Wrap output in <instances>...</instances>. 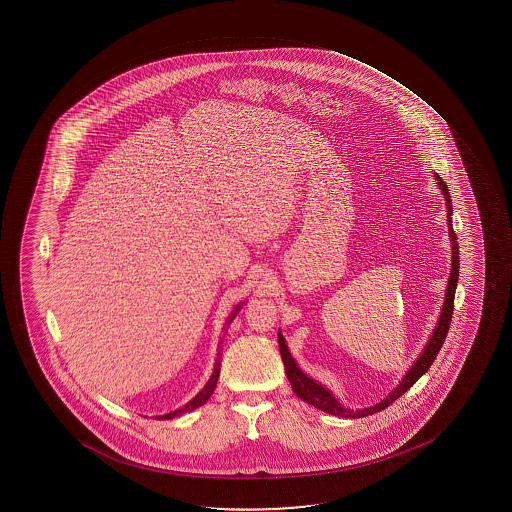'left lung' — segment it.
I'll list each match as a JSON object with an SVG mask.
<instances>
[{"mask_svg": "<svg viewBox=\"0 0 512 512\" xmlns=\"http://www.w3.org/2000/svg\"><path fill=\"white\" fill-rule=\"evenodd\" d=\"M435 181L437 186L441 188L446 200L447 208V227H449V239H451V273H449V280H447L446 297H444V306H442L441 316L439 321L435 324L434 331L430 335L427 345L423 347L422 353L418 355L415 364L408 369L400 384L391 391V393L379 401L377 405L367 406V408H360V410H353L347 406L341 405L340 401L336 400L335 394L331 393L328 388H324L323 384H319L316 379L307 376L306 372L300 371L299 365L295 362L294 357L288 352L287 343L282 336V331H278V345H280V353H282L283 365H285V374H287L292 391H294L300 400L306 401L309 405L316 406L319 410L329 413V415H336V417L343 418H360L372 415V413L381 412L389 405H393V401L398 400L401 394L406 393L408 389L412 388L413 384L420 379V377L429 371L430 365L434 364L437 353L441 350L442 343L446 340L447 331H449V324L453 318L454 307V294H456V285H458L459 275V247L458 239L453 230V205H451V196H449V189L447 184L442 181L441 177L435 174Z\"/></svg>", "mask_w": 512, "mask_h": 512, "instance_id": "obj_1", "label": "left lung"}]
</instances>
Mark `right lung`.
<instances>
[{
	"instance_id": "right-lung-1",
	"label": "right lung",
	"mask_w": 512,
	"mask_h": 512,
	"mask_svg": "<svg viewBox=\"0 0 512 512\" xmlns=\"http://www.w3.org/2000/svg\"><path fill=\"white\" fill-rule=\"evenodd\" d=\"M242 306H244V302H241L239 306L235 307L234 311L230 312L229 319H227V326L232 323V319L235 318L237 312L241 311ZM218 376H220V352L217 353V362H215V367H213L212 376H210V379H208V382L203 386L200 393L196 394L193 400L186 403V405L174 410V412L159 415L157 420H171V418L181 417L184 413L193 412L196 408H200L201 405H205L206 401L210 400V396H212L215 388H217Z\"/></svg>"
}]
</instances>
